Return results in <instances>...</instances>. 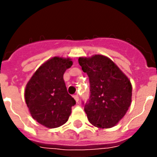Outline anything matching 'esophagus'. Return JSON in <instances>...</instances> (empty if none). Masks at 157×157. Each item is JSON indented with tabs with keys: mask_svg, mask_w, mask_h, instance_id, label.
Wrapping results in <instances>:
<instances>
[{
	"mask_svg": "<svg viewBox=\"0 0 157 157\" xmlns=\"http://www.w3.org/2000/svg\"><path fill=\"white\" fill-rule=\"evenodd\" d=\"M74 98H75V102H79V96L77 95V94H76V95L74 96Z\"/></svg>",
	"mask_w": 157,
	"mask_h": 157,
	"instance_id": "esophagus-1",
	"label": "esophagus"
}]
</instances>
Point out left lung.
I'll return each instance as SVG.
<instances>
[{"instance_id": "obj_1", "label": "left lung", "mask_w": 157, "mask_h": 157, "mask_svg": "<svg viewBox=\"0 0 157 157\" xmlns=\"http://www.w3.org/2000/svg\"><path fill=\"white\" fill-rule=\"evenodd\" d=\"M78 62L90 82L91 94L84 107L89 122L98 128H112L131 104L130 81L104 55L80 57Z\"/></svg>"}]
</instances>
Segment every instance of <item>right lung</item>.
<instances>
[{"label": "right lung", "instance_id": "right-lung-1", "mask_svg": "<svg viewBox=\"0 0 157 157\" xmlns=\"http://www.w3.org/2000/svg\"><path fill=\"white\" fill-rule=\"evenodd\" d=\"M70 58L53 57L39 67L27 83L25 101L33 118L49 128L65 124L75 99L67 92L63 75L71 67Z\"/></svg>", "mask_w": 157, "mask_h": 157}]
</instances>
